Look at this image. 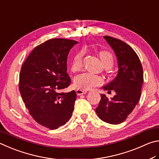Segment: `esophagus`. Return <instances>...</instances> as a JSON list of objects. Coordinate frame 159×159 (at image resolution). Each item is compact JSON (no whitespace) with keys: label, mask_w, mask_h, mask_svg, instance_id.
<instances>
[{"label":"esophagus","mask_w":159,"mask_h":159,"mask_svg":"<svg viewBox=\"0 0 159 159\" xmlns=\"http://www.w3.org/2000/svg\"><path fill=\"white\" fill-rule=\"evenodd\" d=\"M87 90H83V89H77L76 90V93L77 96H80L82 95V94H84L87 93Z\"/></svg>","instance_id":"obj_1"}]
</instances>
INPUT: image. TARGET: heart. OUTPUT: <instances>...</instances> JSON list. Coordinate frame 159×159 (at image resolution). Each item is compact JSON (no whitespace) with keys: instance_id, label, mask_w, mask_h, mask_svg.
<instances>
[{"instance_id":"b5f03b06","label":"heart","mask_w":159,"mask_h":159,"mask_svg":"<svg viewBox=\"0 0 159 159\" xmlns=\"http://www.w3.org/2000/svg\"><path fill=\"white\" fill-rule=\"evenodd\" d=\"M84 50H80L74 56L71 63V70L74 72L82 70L83 68V57ZM99 56L107 68H111L114 65L113 54L107 50H101L99 52ZM103 78L98 75L85 72L77 75L75 78L74 83L75 87L80 89H90L96 86L103 84Z\"/></svg>"}]
</instances>
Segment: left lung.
<instances>
[{
	"mask_svg": "<svg viewBox=\"0 0 159 159\" xmlns=\"http://www.w3.org/2000/svg\"><path fill=\"white\" fill-rule=\"evenodd\" d=\"M104 38L115 51L118 61L117 76L102 88L114 90L116 95L108 99L101 94V99L96 112L103 121L119 124L126 120L140 100L144 78L140 58L129 44L121 40L105 35Z\"/></svg>",
	"mask_w": 159,
	"mask_h": 159,
	"instance_id": "1",
	"label": "left lung"
}]
</instances>
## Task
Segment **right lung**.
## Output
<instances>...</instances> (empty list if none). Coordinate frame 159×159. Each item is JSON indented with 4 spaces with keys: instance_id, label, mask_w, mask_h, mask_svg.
Here are the masks:
<instances>
[{
    "instance_id": "right-lung-1",
    "label": "right lung",
    "mask_w": 159,
    "mask_h": 159,
    "mask_svg": "<svg viewBox=\"0 0 159 159\" xmlns=\"http://www.w3.org/2000/svg\"><path fill=\"white\" fill-rule=\"evenodd\" d=\"M77 41L53 38L35 47L21 66L19 89L33 119L51 130L69 121L77 94L63 92L71 79L67 58Z\"/></svg>"
}]
</instances>
